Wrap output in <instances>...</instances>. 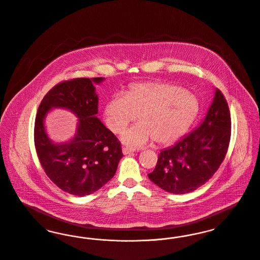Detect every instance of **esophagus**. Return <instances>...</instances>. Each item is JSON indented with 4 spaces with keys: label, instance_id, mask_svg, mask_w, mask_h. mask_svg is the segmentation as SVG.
<instances>
[{
    "label": "esophagus",
    "instance_id": "1",
    "mask_svg": "<svg viewBox=\"0 0 260 260\" xmlns=\"http://www.w3.org/2000/svg\"><path fill=\"white\" fill-rule=\"evenodd\" d=\"M122 151H123L124 154H130V153L134 152L135 150L133 148H130V147H123L122 148Z\"/></svg>",
    "mask_w": 260,
    "mask_h": 260
}]
</instances>
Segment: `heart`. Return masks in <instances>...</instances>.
<instances>
[{
	"mask_svg": "<svg viewBox=\"0 0 260 260\" xmlns=\"http://www.w3.org/2000/svg\"><path fill=\"white\" fill-rule=\"evenodd\" d=\"M199 111V101L191 92L171 83H140L126 94L111 96L104 108V121L114 134L128 124L140 122L122 135L125 144L142 146L154 141L170 145L182 136Z\"/></svg>",
	"mask_w": 260,
	"mask_h": 260,
	"instance_id": "1",
	"label": "heart"
}]
</instances>
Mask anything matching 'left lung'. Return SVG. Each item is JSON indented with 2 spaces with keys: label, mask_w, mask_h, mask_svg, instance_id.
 Returning a JSON list of instances; mask_svg holds the SVG:
<instances>
[{
  "label": "left lung",
  "mask_w": 260,
  "mask_h": 260,
  "mask_svg": "<svg viewBox=\"0 0 260 260\" xmlns=\"http://www.w3.org/2000/svg\"><path fill=\"white\" fill-rule=\"evenodd\" d=\"M230 139V110L225 96L216 89L203 123L174 146L161 150L155 168L148 176L168 192L194 191L218 170Z\"/></svg>",
  "instance_id": "1"
}]
</instances>
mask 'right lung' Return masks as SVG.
I'll return each mask as SVG.
<instances>
[{
    "label": "right lung",
    "mask_w": 260,
    "mask_h": 260,
    "mask_svg": "<svg viewBox=\"0 0 260 260\" xmlns=\"http://www.w3.org/2000/svg\"><path fill=\"white\" fill-rule=\"evenodd\" d=\"M104 78H73L56 84L43 98L34 125L35 149L41 166L59 189L74 196H87L101 189L114 176L123 156L121 144L96 116L98 96L94 83ZM52 107H64L79 117L76 137L68 144L52 143L43 119Z\"/></svg>",
    "instance_id": "add662e5"
}]
</instances>
